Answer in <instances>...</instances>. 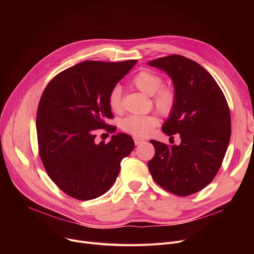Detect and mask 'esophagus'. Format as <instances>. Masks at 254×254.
I'll return each instance as SVG.
<instances>
[{"label":"esophagus","instance_id":"esophagus-1","mask_svg":"<svg viewBox=\"0 0 254 254\" xmlns=\"http://www.w3.org/2000/svg\"><path fill=\"white\" fill-rule=\"evenodd\" d=\"M134 142H135L136 145H139V144H141L142 142H144V139H142V138H140V137H134Z\"/></svg>","mask_w":254,"mask_h":254}]
</instances>
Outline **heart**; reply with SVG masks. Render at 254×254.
Here are the masks:
<instances>
[{"label":"heart","mask_w":254,"mask_h":254,"mask_svg":"<svg viewBox=\"0 0 254 254\" xmlns=\"http://www.w3.org/2000/svg\"><path fill=\"white\" fill-rule=\"evenodd\" d=\"M131 83L145 95L152 96L155 108L164 115L170 114L175 108L177 95L175 90L169 86H162L163 79L149 71L139 72ZM108 106L112 112L119 113L123 110L122 88L115 86L108 96ZM158 119L155 115H131L122 120L120 127L127 134L134 136H145L157 126Z\"/></svg>","instance_id":"heart-1"}]
</instances>
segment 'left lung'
Returning <instances> with one entry per match:
<instances>
[{"mask_svg": "<svg viewBox=\"0 0 254 254\" xmlns=\"http://www.w3.org/2000/svg\"><path fill=\"white\" fill-rule=\"evenodd\" d=\"M166 72L177 95L175 108L163 126L168 146L150 140L155 154L148 162L154 181L172 193L186 196L211 183L222 164L231 139V113L217 82L201 64L179 55L148 63Z\"/></svg>", "mask_w": 254, "mask_h": 254, "instance_id": "left-lung-1", "label": "left lung"}]
</instances>
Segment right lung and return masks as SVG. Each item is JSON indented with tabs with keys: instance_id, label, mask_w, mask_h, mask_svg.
Returning a JSON list of instances; mask_svg holds the SVG:
<instances>
[{
	"instance_id": "obj_1",
	"label": "right lung",
	"mask_w": 254,
	"mask_h": 254,
	"mask_svg": "<svg viewBox=\"0 0 254 254\" xmlns=\"http://www.w3.org/2000/svg\"><path fill=\"white\" fill-rule=\"evenodd\" d=\"M136 63L85 61L53 77L42 93L36 120L39 155L50 179L74 198L88 201L108 191L123 158L134 149V140L124 132L98 144L95 131L108 127L109 92ZM106 130L115 131L112 126Z\"/></svg>"
}]
</instances>
